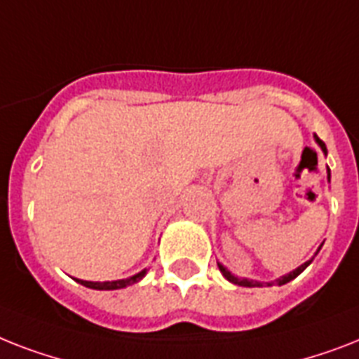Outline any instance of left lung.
<instances>
[{"mask_svg":"<svg viewBox=\"0 0 359 359\" xmlns=\"http://www.w3.org/2000/svg\"><path fill=\"white\" fill-rule=\"evenodd\" d=\"M313 138H316V142H317V144H319V147H321V149H323V153L326 154V145H325V142H323V140L319 138V136H317V134H316V136H313ZM328 180H330V170H328ZM321 247H323V245H321ZM321 247H319V250H321ZM319 250H317V252H319ZM310 264H311V260L304 262V264H302L301 267H297L295 271H291L290 275L280 276V278H278V280H275V282H265V284H267V285H271V284H278V285L287 284V282L293 280V278H297V276L301 275L302 271H304L306 267H308V265H310ZM217 267H219V271H221V273H223V276H225L226 280L232 282V284H236V285H243V287H264V282L249 280V278H238V276H234V275H232V273H230L229 269H226L225 265L217 264Z\"/></svg>","mask_w":359,"mask_h":359,"instance_id":"1","label":"left lung"}]
</instances>
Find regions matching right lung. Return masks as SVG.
Returning <instances> with one entry per match:
<instances>
[{
    "mask_svg": "<svg viewBox=\"0 0 359 359\" xmlns=\"http://www.w3.org/2000/svg\"><path fill=\"white\" fill-rule=\"evenodd\" d=\"M147 275V269L140 271V273H136V275L129 276V278H121V280H112V282H88V280H79V278H75V282H79V284L86 285V287H90V290H123V287H127V285H133L136 284V282H140L144 276Z\"/></svg>",
    "mask_w": 359,
    "mask_h": 359,
    "instance_id": "obj_1",
    "label": "right lung"
}]
</instances>
